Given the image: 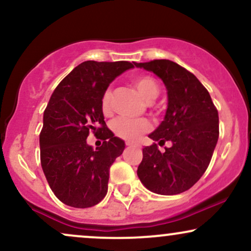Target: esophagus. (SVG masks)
<instances>
[{
  "instance_id": "1",
  "label": "esophagus",
  "mask_w": 251,
  "mask_h": 251,
  "mask_svg": "<svg viewBox=\"0 0 251 251\" xmlns=\"http://www.w3.org/2000/svg\"><path fill=\"white\" fill-rule=\"evenodd\" d=\"M126 145H127V146H138V144L132 143V142H126Z\"/></svg>"
}]
</instances>
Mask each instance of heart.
I'll list each match as a JSON object with an SVG mask.
<instances>
[{"instance_id":"1","label":"heart","mask_w":251,"mask_h":251,"mask_svg":"<svg viewBox=\"0 0 251 251\" xmlns=\"http://www.w3.org/2000/svg\"><path fill=\"white\" fill-rule=\"evenodd\" d=\"M132 83L145 101L151 102L157 99L159 94V86L152 76L137 75L132 79ZM112 92L107 89L101 98V108L103 113H108L111 108ZM151 129V125L146 119H131V118H119L112 123V131L122 139L137 140L140 135Z\"/></svg>"}]
</instances>
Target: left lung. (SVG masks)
Here are the masks:
<instances>
[{
	"instance_id": "obj_1",
	"label": "left lung",
	"mask_w": 251,
	"mask_h": 251,
	"mask_svg": "<svg viewBox=\"0 0 251 251\" xmlns=\"http://www.w3.org/2000/svg\"><path fill=\"white\" fill-rule=\"evenodd\" d=\"M152 72L168 91V109L160 125L149 134L154 142L171 143L165 152L157 144L143 149L137 175L158 195H178L194 186L208 169L218 140V112L200 80L170 60L135 62Z\"/></svg>"
}]
</instances>
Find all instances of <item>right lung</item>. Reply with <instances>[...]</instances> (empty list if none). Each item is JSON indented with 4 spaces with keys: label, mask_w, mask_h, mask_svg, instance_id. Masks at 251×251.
<instances>
[{
    "label": "right lung",
    "mask_w": 251,
    "mask_h": 251,
    "mask_svg": "<svg viewBox=\"0 0 251 251\" xmlns=\"http://www.w3.org/2000/svg\"><path fill=\"white\" fill-rule=\"evenodd\" d=\"M135 62L85 61L76 66L51 94L40 133L41 166L51 191L66 205L91 208L107 194L109 168L125 142L106 127L101 98L109 83ZM89 131L105 142L93 149Z\"/></svg>",
    "instance_id": "1"
}]
</instances>
